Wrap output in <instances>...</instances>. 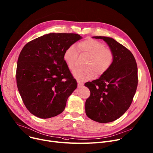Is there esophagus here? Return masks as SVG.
I'll return each mask as SVG.
<instances>
[{
    "mask_svg": "<svg viewBox=\"0 0 153 153\" xmlns=\"http://www.w3.org/2000/svg\"><path fill=\"white\" fill-rule=\"evenodd\" d=\"M82 85H83V84H82V83H81V82H79V81H78V82H77V87H81Z\"/></svg>",
    "mask_w": 153,
    "mask_h": 153,
    "instance_id": "obj_1",
    "label": "esophagus"
}]
</instances>
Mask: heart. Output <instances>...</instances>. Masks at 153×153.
<instances>
[{
    "mask_svg": "<svg viewBox=\"0 0 153 153\" xmlns=\"http://www.w3.org/2000/svg\"><path fill=\"white\" fill-rule=\"evenodd\" d=\"M77 48L80 53L89 56L86 63L87 68H77L73 72L74 77L80 82H85L94 78L95 73L98 76L103 74L113 63V52L97 40L89 39L84 40L77 44ZM77 56V50L74 45H70L65 50L63 59L69 69L72 70L75 68Z\"/></svg>",
    "mask_w": 153,
    "mask_h": 153,
    "instance_id": "obj_1",
    "label": "heart"
}]
</instances>
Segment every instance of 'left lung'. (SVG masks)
Returning a JSON list of instances; mask_svg holds the SVG:
<instances>
[{
    "instance_id": "1",
    "label": "left lung",
    "mask_w": 153,
    "mask_h": 153,
    "mask_svg": "<svg viewBox=\"0 0 153 153\" xmlns=\"http://www.w3.org/2000/svg\"><path fill=\"white\" fill-rule=\"evenodd\" d=\"M103 39L113 52L114 59L105 73L85 86L90 91L85 101V113L100 123L113 122L129 108L138 85V68L130 50L113 38L94 36Z\"/></svg>"
}]
</instances>
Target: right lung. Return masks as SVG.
<instances>
[{"mask_svg": "<svg viewBox=\"0 0 153 153\" xmlns=\"http://www.w3.org/2000/svg\"><path fill=\"white\" fill-rule=\"evenodd\" d=\"M82 38L73 33H49L23 48L17 62L16 84L25 105L33 115L47 119L64 111L77 83L63 53Z\"/></svg>", "mask_w": 153, "mask_h": 153, "instance_id": "1", "label": "right lung"}]
</instances>
